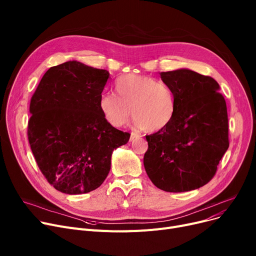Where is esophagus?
Masks as SVG:
<instances>
[{"instance_id":"1","label":"esophagus","mask_w":256,"mask_h":256,"mask_svg":"<svg viewBox=\"0 0 256 256\" xmlns=\"http://www.w3.org/2000/svg\"><path fill=\"white\" fill-rule=\"evenodd\" d=\"M140 136H139V134L137 132H130V141H132L134 139H137V138H139Z\"/></svg>"}]
</instances>
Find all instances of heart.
<instances>
[{"label": "heart", "mask_w": 256, "mask_h": 256, "mask_svg": "<svg viewBox=\"0 0 256 256\" xmlns=\"http://www.w3.org/2000/svg\"><path fill=\"white\" fill-rule=\"evenodd\" d=\"M115 92H102L98 108L104 119L122 128L132 114L134 124L146 132L166 128L176 117L178 102L172 89L148 76L128 74L115 80Z\"/></svg>", "instance_id": "1"}]
</instances>
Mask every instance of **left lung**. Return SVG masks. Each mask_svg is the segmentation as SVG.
<instances>
[{
	"label": "left lung",
	"instance_id": "8db88e82",
	"mask_svg": "<svg viewBox=\"0 0 256 256\" xmlns=\"http://www.w3.org/2000/svg\"><path fill=\"white\" fill-rule=\"evenodd\" d=\"M160 76L176 94L178 110L166 128L145 136L144 168L160 190L192 191L212 178L230 146L226 102L210 76L188 68Z\"/></svg>",
	"mask_w": 256,
	"mask_h": 256
}]
</instances>
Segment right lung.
<instances>
[{
	"label": "right lung",
	"instance_id": "right-lung-1",
	"mask_svg": "<svg viewBox=\"0 0 256 256\" xmlns=\"http://www.w3.org/2000/svg\"><path fill=\"white\" fill-rule=\"evenodd\" d=\"M110 74L76 60L44 74L30 104L28 138L36 163L56 190L78 195L104 182L113 152L130 134L102 116L98 100Z\"/></svg>",
	"mask_w": 256,
	"mask_h": 256
}]
</instances>
